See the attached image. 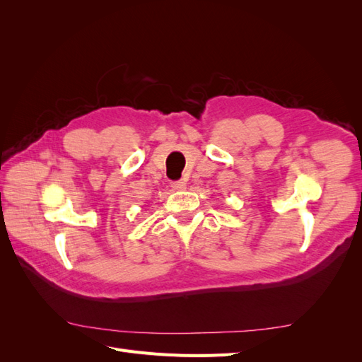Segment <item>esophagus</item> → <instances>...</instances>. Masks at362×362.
Instances as JSON below:
<instances>
[{
    "label": "esophagus",
    "instance_id": "1",
    "mask_svg": "<svg viewBox=\"0 0 362 362\" xmlns=\"http://www.w3.org/2000/svg\"><path fill=\"white\" fill-rule=\"evenodd\" d=\"M172 187H173L175 190H184V189H185V182H184L182 180L173 181V182H172Z\"/></svg>",
    "mask_w": 362,
    "mask_h": 362
}]
</instances>
